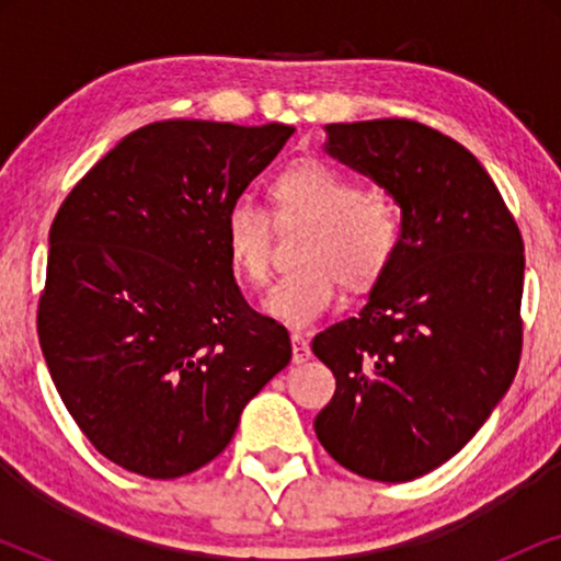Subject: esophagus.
Here are the masks:
<instances>
[{
    "label": "esophagus",
    "instance_id": "34e87169",
    "mask_svg": "<svg viewBox=\"0 0 561 561\" xmlns=\"http://www.w3.org/2000/svg\"><path fill=\"white\" fill-rule=\"evenodd\" d=\"M290 347H294V363L301 365L306 359L311 357V347H309V340H306L304 334H290Z\"/></svg>",
    "mask_w": 561,
    "mask_h": 561
}]
</instances>
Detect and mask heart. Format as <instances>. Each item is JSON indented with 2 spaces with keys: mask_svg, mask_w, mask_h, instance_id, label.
<instances>
[{
  "mask_svg": "<svg viewBox=\"0 0 561 561\" xmlns=\"http://www.w3.org/2000/svg\"><path fill=\"white\" fill-rule=\"evenodd\" d=\"M275 225H309L298 263L265 298V311L304 329L324 317L340 286L363 294L382 280L401 248L403 219L388 194L319 158L296 160L267 183ZM273 219L248 202L229 206L225 248L232 267L252 286L271 278Z\"/></svg>",
  "mask_w": 561,
  "mask_h": 561,
  "instance_id": "heart-1",
  "label": "heart"
}]
</instances>
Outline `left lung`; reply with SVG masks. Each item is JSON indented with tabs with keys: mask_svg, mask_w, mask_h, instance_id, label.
I'll return each instance as SVG.
<instances>
[{
	"mask_svg": "<svg viewBox=\"0 0 561 561\" xmlns=\"http://www.w3.org/2000/svg\"><path fill=\"white\" fill-rule=\"evenodd\" d=\"M324 150L393 196L403 234L363 311L313 336L336 378L313 428L350 472L409 482L455 457L516 378L524 240L480 160L421 122L327 125Z\"/></svg>",
	"mask_w": 561,
	"mask_h": 561,
	"instance_id": "left-lung-1",
	"label": "left lung"
}]
</instances>
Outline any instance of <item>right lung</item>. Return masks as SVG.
I'll use <instances>...</instances> for the list:
<instances>
[{
  "label": "right lung",
  "instance_id": "1",
  "mask_svg": "<svg viewBox=\"0 0 561 561\" xmlns=\"http://www.w3.org/2000/svg\"><path fill=\"white\" fill-rule=\"evenodd\" d=\"M294 133L152 122L60 204L37 336L68 413L110 462L152 480L198 470L290 363L286 327L237 286L225 217Z\"/></svg>",
  "mask_w": 561,
  "mask_h": 561
}]
</instances>
